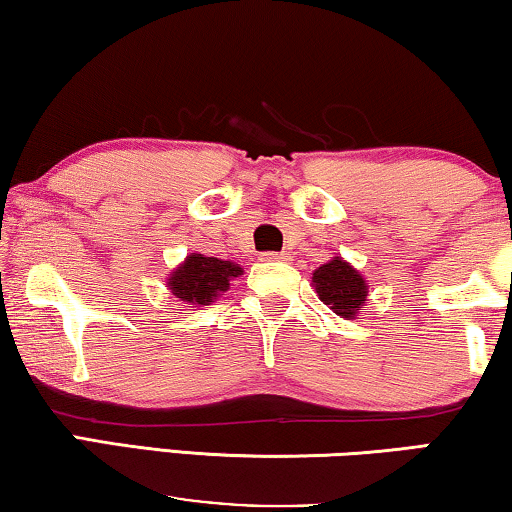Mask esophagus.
<instances>
[{
    "instance_id": "1",
    "label": "esophagus",
    "mask_w": 512,
    "mask_h": 512,
    "mask_svg": "<svg viewBox=\"0 0 512 512\" xmlns=\"http://www.w3.org/2000/svg\"><path fill=\"white\" fill-rule=\"evenodd\" d=\"M262 259H266V262H285L287 255H276V253H266Z\"/></svg>"
}]
</instances>
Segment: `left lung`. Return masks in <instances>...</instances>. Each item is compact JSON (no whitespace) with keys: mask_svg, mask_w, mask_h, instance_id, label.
I'll return each instance as SVG.
<instances>
[{"mask_svg":"<svg viewBox=\"0 0 512 512\" xmlns=\"http://www.w3.org/2000/svg\"><path fill=\"white\" fill-rule=\"evenodd\" d=\"M313 290L322 304L348 320L357 318V313H362L369 301L366 299L369 294L366 278L341 255L331 257L327 264L313 271Z\"/></svg>","mask_w":512,"mask_h":512,"instance_id":"8db88e82","label":"left lung"}]
</instances>
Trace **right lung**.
<instances>
[{"mask_svg": "<svg viewBox=\"0 0 512 512\" xmlns=\"http://www.w3.org/2000/svg\"><path fill=\"white\" fill-rule=\"evenodd\" d=\"M239 276H243V269L236 262L190 253L169 273L167 287L178 301L197 308L208 306L215 297L227 292L229 283Z\"/></svg>", "mask_w": 512, "mask_h": 512, "instance_id": "obj_1", "label": "right lung"}]
</instances>
